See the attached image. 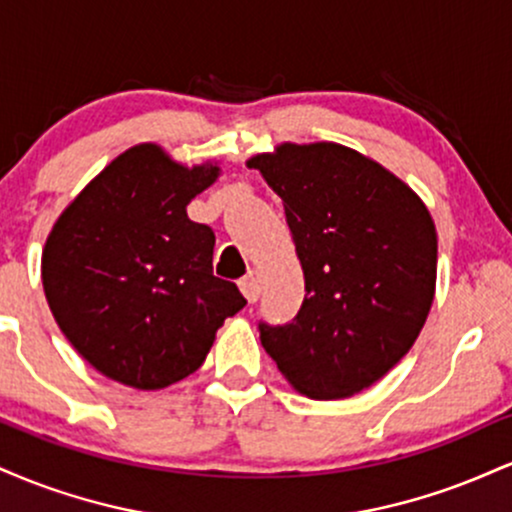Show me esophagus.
I'll return each mask as SVG.
<instances>
[{"instance_id":"esophagus-1","label":"esophagus","mask_w":512,"mask_h":512,"mask_svg":"<svg viewBox=\"0 0 512 512\" xmlns=\"http://www.w3.org/2000/svg\"><path fill=\"white\" fill-rule=\"evenodd\" d=\"M238 286H240V291H243V296L248 298V303H255L257 298H260V279H257V274H248V276H243V279L238 281Z\"/></svg>"}]
</instances>
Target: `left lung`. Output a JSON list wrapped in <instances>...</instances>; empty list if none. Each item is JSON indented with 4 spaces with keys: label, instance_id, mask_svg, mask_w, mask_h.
I'll list each match as a JSON object with an SVG mask.
<instances>
[{
    "label": "left lung",
    "instance_id": "8db88e82",
    "mask_svg": "<svg viewBox=\"0 0 512 512\" xmlns=\"http://www.w3.org/2000/svg\"><path fill=\"white\" fill-rule=\"evenodd\" d=\"M248 168L284 202L305 279L293 322H260L264 351L310 399L366 390L407 356L433 305L431 211L395 173L334 142H284Z\"/></svg>",
    "mask_w": 512,
    "mask_h": 512
}]
</instances>
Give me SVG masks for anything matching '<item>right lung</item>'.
I'll list each match as a JSON object with an SVG mask.
<instances>
[{
  "label": "right lung",
  "mask_w": 512,
  "mask_h": 512,
  "mask_svg": "<svg viewBox=\"0 0 512 512\" xmlns=\"http://www.w3.org/2000/svg\"><path fill=\"white\" fill-rule=\"evenodd\" d=\"M221 175L163 146L122 151L76 195L43 248V289L64 337L105 378L163 390L202 366L223 320L243 308L214 276V231L187 204Z\"/></svg>",
  "instance_id": "1"
}]
</instances>
